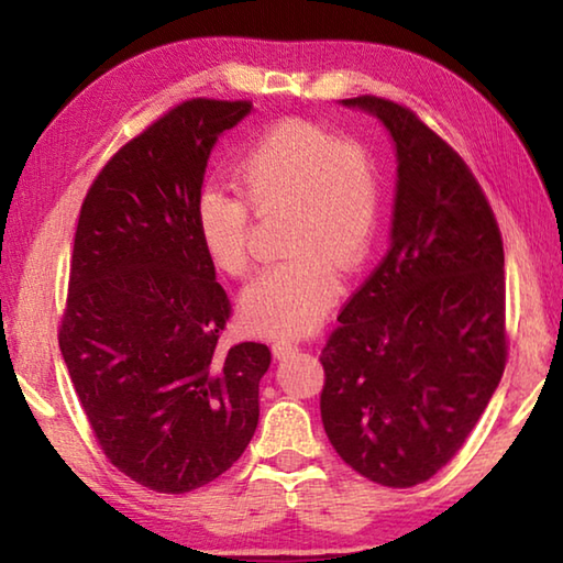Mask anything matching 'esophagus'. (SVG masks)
<instances>
[{"mask_svg": "<svg viewBox=\"0 0 563 563\" xmlns=\"http://www.w3.org/2000/svg\"><path fill=\"white\" fill-rule=\"evenodd\" d=\"M295 352H298V342H292V340H275L273 342V355L278 360L290 357V355H295Z\"/></svg>", "mask_w": 563, "mask_h": 563, "instance_id": "obj_1", "label": "esophagus"}]
</instances>
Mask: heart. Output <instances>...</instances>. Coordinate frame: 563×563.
I'll list each match as a JSON object with an SVG mask.
<instances>
[{
	"label": "heart",
	"mask_w": 563,
	"mask_h": 563,
	"mask_svg": "<svg viewBox=\"0 0 563 563\" xmlns=\"http://www.w3.org/2000/svg\"><path fill=\"white\" fill-rule=\"evenodd\" d=\"M238 178L255 211H292L283 245L290 258L245 285L243 318L263 335H302L335 302L338 268L355 273L373 253L383 223V178L360 146L305 121L265 131L238 164ZM246 202L218 184L203 186L196 198L198 235L208 258L228 275L251 265Z\"/></svg>",
	"instance_id": "1"
}]
</instances>
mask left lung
<instances>
[{
  "label": "left lung",
  "mask_w": 563,
  "mask_h": 563,
  "mask_svg": "<svg viewBox=\"0 0 563 563\" xmlns=\"http://www.w3.org/2000/svg\"><path fill=\"white\" fill-rule=\"evenodd\" d=\"M340 103L383 121L397 184L389 251L322 347L320 415L352 470L402 489L460 452L501 379V233L472 170L412 111Z\"/></svg>",
  "instance_id": "8db88e82"
}]
</instances>
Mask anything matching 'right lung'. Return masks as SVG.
<instances>
[{
  "mask_svg": "<svg viewBox=\"0 0 563 563\" xmlns=\"http://www.w3.org/2000/svg\"><path fill=\"white\" fill-rule=\"evenodd\" d=\"M251 111L170 109L101 168L76 225L62 357L103 454L161 494L213 482L258 427L271 350L221 345L231 302L196 225L216 141Z\"/></svg>",
  "mask_w": 563,
  "mask_h": 563,
  "instance_id": "add662e5",
  "label": "right lung"
}]
</instances>
